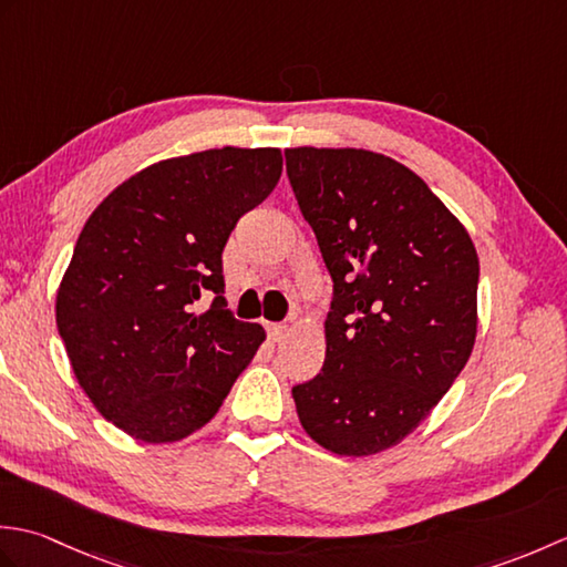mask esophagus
I'll list each match as a JSON object with an SVG mask.
<instances>
[{
	"label": "esophagus",
	"instance_id": "obj_1",
	"mask_svg": "<svg viewBox=\"0 0 567 567\" xmlns=\"http://www.w3.org/2000/svg\"><path fill=\"white\" fill-rule=\"evenodd\" d=\"M268 333L272 341H282L287 336V323H268Z\"/></svg>",
	"mask_w": 567,
	"mask_h": 567
}]
</instances>
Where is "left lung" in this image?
<instances>
[{
	"label": "left lung",
	"instance_id": "8db88e82",
	"mask_svg": "<svg viewBox=\"0 0 567 567\" xmlns=\"http://www.w3.org/2000/svg\"><path fill=\"white\" fill-rule=\"evenodd\" d=\"M285 161L333 280L327 358L292 390L297 414L321 449L375 455L431 414L473 353L477 250L388 155L299 146Z\"/></svg>",
	"mask_w": 567,
	"mask_h": 567
}]
</instances>
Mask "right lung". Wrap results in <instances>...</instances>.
Returning a JSON list of instances; mask_svg holds the SVG:
<instances>
[{
  "mask_svg": "<svg viewBox=\"0 0 567 567\" xmlns=\"http://www.w3.org/2000/svg\"><path fill=\"white\" fill-rule=\"evenodd\" d=\"M280 175V148L199 151L143 167L90 214L55 323L80 388L131 439L175 443L209 424L265 341L226 309L221 252Z\"/></svg>",
  "mask_w": 567,
  "mask_h": 567,
  "instance_id": "right-lung-1",
  "label": "right lung"
}]
</instances>
